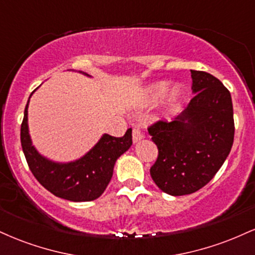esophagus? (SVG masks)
<instances>
[{
    "mask_svg": "<svg viewBox=\"0 0 255 255\" xmlns=\"http://www.w3.org/2000/svg\"><path fill=\"white\" fill-rule=\"evenodd\" d=\"M131 136H133V142H134V144H135V142H139L140 140L144 139V134H142V131L140 130L139 128H134Z\"/></svg>",
    "mask_w": 255,
    "mask_h": 255,
    "instance_id": "esophagus-1",
    "label": "esophagus"
}]
</instances>
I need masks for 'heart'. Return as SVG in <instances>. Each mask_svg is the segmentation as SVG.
<instances>
[{"instance_id":"heart-1","label":"heart","mask_w":255,"mask_h":255,"mask_svg":"<svg viewBox=\"0 0 255 255\" xmlns=\"http://www.w3.org/2000/svg\"><path fill=\"white\" fill-rule=\"evenodd\" d=\"M168 88L169 83L165 80L150 84L140 93L137 105L140 108L153 107L160 98L164 97L165 98L162 101V105H160V116L168 118V116L174 115L183 101L184 89L178 84L171 86L169 90Z\"/></svg>"}]
</instances>
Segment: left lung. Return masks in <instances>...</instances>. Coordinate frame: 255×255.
Returning a JSON list of instances; mask_svg holds the SVG:
<instances>
[{
    "label": "left lung",
    "instance_id": "1",
    "mask_svg": "<svg viewBox=\"0 0 255 255\" xmlns=\"http://www.w3.org/2000/svg\"><path fill=\"white\" fill-rule=\"evenodd\" d=\"M189 104L174 121H158L148 128L158 157L152 180L166 194H192L212 180L234 142V111L230 92L206 72L191 71Z\"/></svg>",
    "mask_w": 255,
    "mask_h": 255
}]
</instances>
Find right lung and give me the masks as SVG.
<instances>
[{
	"mask_svg": "<svg viewBox=\"0 0 255 255\" xmlns=\"http://www.w3.org/2000/svg\"><path fill=\"white\" fill-rule=\"evenodd\" d=\"M30 98L25 108L20 137L27 164L38 182L56 197L75 203L92 201L101 197L113 177L118 158L131 146V128L122 137L103 134L97 144L77 160L54 162L42 156L32 145L27 124Z\"/></svg>",
	"mask_w": 255,
	"mask_h": 255,
	"instance_id": "1",
	"label": "right lung"
}]
</instances>
